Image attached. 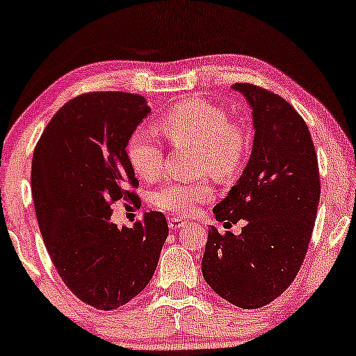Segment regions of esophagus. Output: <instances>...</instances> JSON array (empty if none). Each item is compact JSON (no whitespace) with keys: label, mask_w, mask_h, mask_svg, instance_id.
<instances>
[{"label":"esophagus","mask_w":356,"mask_h":356,"mask_svg":"<svg viewBox=\"0 0 356 356\" xmlns=\"http://www.w3.org/2000/svg\"><path fill=\"white\" fill-rule=\"evenodd\" d=\"M184 224H186V220H184L182 218H170V219H169V227H170V229H172V231L181 229Z\"/></svg>","instance_id":"obj_1"}]
</instances>
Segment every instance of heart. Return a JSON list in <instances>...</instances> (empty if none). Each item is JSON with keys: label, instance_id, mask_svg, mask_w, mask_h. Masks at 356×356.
Instances as JSON below:
<instances>
[{"label": "heart", "instance_id": "b5f03b06", "mask_svg": "<svg viewBox=\"0 0 356 356\" xmlns=\"http://www.w3.org/2000/svg\"><path fill=\"white\" fill-rule=\"evenodd\" d=\"M157 127L174 145H194L197 149V169L218 179H229L239 170L248 150L244 129L231 120L220 105L209 100L192 99L179 102L157 120ZM127 159L138 177L154 181L164 169V150L144 129H138L127 140ZM214 195L207 181H172L152 194L157 209L189 216Z\"/></svg>", "mask_w": 356, "mask_h": 356}]
</instances>
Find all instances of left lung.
Returning <instances> with one entry per match:
<instances>
[{
  "label": "left lung",
  "instance_id": "1",
  "mask_svg": "<svg viewBox=\"0 0 356 356\" xmlns=\"http://www.w3.org/2000/svg\"><path fill=\"white\" fill-rule=\"evenodd\" d=\"M232 88L251 105L254 142L238 184L212 212L220 222L244 226L239 236L211 226L202 275L231 305L256 309L284 293L303 264L320 202V170L308 127L288 102L257 85Z\"/></svg>",
  "mask_w": 356,
  "mask_h": 356
}]
</instances>
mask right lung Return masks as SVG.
I'll list each match as a JSON object with an SVG mask.
<instances>
[{"instance_id": "1", "label": "right lung", "mask_w": 356, "mask_h": 356, "mask_svg": "<svg viewBox=\"0 0 356 356\" xmlns=\"http://www.w3.org/2000/svg\"><path fill=\"white\" fill-rule=\"evenodd\" d=\"M149 113L136 93H83L53 115L35 147L31 192L51 263L73 295L105 312L149 284L169 234L157 211L134 227L110 220L117 201L140 204L125 147Z\"/></svg>"}]
</instances>
